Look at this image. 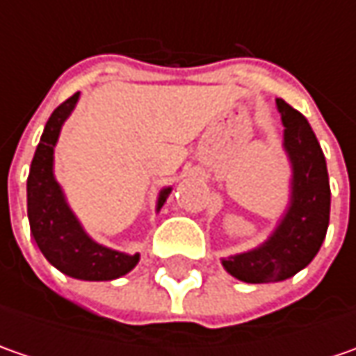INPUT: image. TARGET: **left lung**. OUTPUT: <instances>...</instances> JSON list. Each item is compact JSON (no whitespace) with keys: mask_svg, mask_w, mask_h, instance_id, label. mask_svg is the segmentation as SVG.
<instances>
[{"mask_svg":"<svg viewBox=\"0 0 356 356\" xmlns=\"http://www.w3.org/2000/svg\"><path fill=\"white\" fill-rule=\"evenodd\" d=\"M275 104L283 122V150L291 166L289 202L264 243L222 257L227 273L245 283L293 277L313 261L329 227L331 188L321 144L299 111L283 99Z\"/></svg>","mask_w":356,"mask_h":356,"instance_id":"left-lung-1","label":"left lung"}]
</instances>
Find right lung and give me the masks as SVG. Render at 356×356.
I'll return each instance as SVG.
<instances>
[{"mask_svg": "<svg viewBox=\"0 0 356 356\" xmlns=\"http://www.w3.org/2000/svg\"><path fill=\"white\" fill-rule=\"evenodd\" d=\"M76 103L79 92L59 104L45 124L27 178V218L35 243L51 266L75 280L113 281L132 271L140 261V253L118 252L90 238L55 178V146ZM170 192L172 186L158 192L156 212Z\"/></svg>", "mask_w": 356, "mask_h": 356, "instance_id": "1", "label": "right lung"}]
</instances>
